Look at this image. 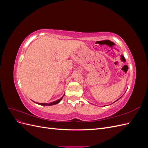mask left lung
<instances>
[{
	"instance_id": "left-lung-1",
	"label": "left lung",
	"mask_w": 148,
	"mask_h": 148,
	"mask_svg": "<svg viewBox=\"0 0 148 148\" xmlns=\"http://www.w3.org/2000/svg\"><path fill=\"white\" fill-rule=\"evenodd\" d=\"M119 99H118V100H119ZM118 100H117V101H118ZM116 101H115V102H116Z\"/></svg>"
}]
</instances>
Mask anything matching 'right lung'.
<instances>
[{
  "instance_id": "add662e5",
  "label": "right lung",
  "mask_w": 148,
  "mask_h": 148,
  "mask_svg": "<svg viewBox=\"0 0 148 148\" xmlns=\"http://www.w3.org/2000/svg\"><path fill=\"white\" fill-rule=\"evenodd\" d=\"M64 96V95L62 96L60 99H58V100H57V101H53V102H50V103H38V102H36V104H39V105H41V106H52V105H55V104H58V103H59L60 102V101L62 100V98H63V97Z\"/></svg>"
}]
</instances>
